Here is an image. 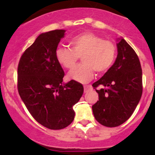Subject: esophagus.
Segmentation results:
<instances>
[{
	"label": "esophagus",
	"instance_id": "esophagus-1",
	"mask_svg": "<svg viewBox=\"0 0 155 155\" xmlns=\"http://www.w3.org/2000/svg\"><path fill=\"white\" fill-rule=\"evenodd\" d=\"M90 88H91L90 85H85V86H84V92H85V93H86V92L88 91L89 89Z\"/></svg>",
	"mask_w": 155,
	"mask_h": 155
}]
</instances>
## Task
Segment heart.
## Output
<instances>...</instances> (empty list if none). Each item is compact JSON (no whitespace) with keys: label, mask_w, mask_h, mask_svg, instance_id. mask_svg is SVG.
Returning a JSON list of instances; mask_svg holds the SVG:
<instances>
[{"label":"heart","mask_w":155,"mask_h":155,"mask_svg":"<svg viewBox=\"0 0 155 155\" xmlns=\"http://www.w3.org/2000/svg\"><path fill=\"white\" fill-rule=\"evenodd\" d=\"M71 48L59 47L55 51L58 62L66 70L74 68L82 57L80 65L68 74L69 79L81 83L90 81L94 72L101 74L109 70L116 57V46L113 42L92 32L81 33L70 40Z\"/></svg>","instance_id":"b5f03b06"}]
</instances>
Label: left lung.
Segmentation results:
<instances>
[{"label": "left lung", "instance_id": "1", "mask_svg": "<svg viewBox=\"0 0 155 155\" xmlns=\"http://www.w3.org/2000/svg\"><path fill=\"white\" fill-rule=\"evenodd\" d=\"M114 64L92 85L99 101L92 106L94 118L102 125L118 127L132 115L143 94V72L134 48L124 40L117 43ZM101 87L100 90L96 87Z\"/></svg>", "mask_w": 155, "mask_h": 155}]
</instances>
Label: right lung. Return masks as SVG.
<instances>
[{
  "mask_svg": "<svg viewBox=\"0 0 155 155\" xmlns=\"http://www.w3.org/2000/svg\"><path fill=\"white\" fill-rule=\"evenodd\" d=\"M64 30H54L38 36L20 58L18 91L33 118L51 130H61L74 119L73 106L83 94L82 84L71 80L62 83L64 72L55 51Z\"/></svg>",
  "mask_w": 155,
  "mask_h": 155,
  "instance_id": "right-lung-1",
  "label": "right lung"
}]
</instances>
